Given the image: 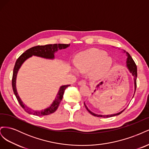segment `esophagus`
I'll use <instances>...</instances> for the list:
<instances>
[{
	"label": "esophagus",
	"instance_id": "esophagus-1",
	"mask_svg": "<svg viewBox=\"0 0 149 149\" xmlns=\"http://www.w3.org/2000/svg\"><path fill=\"white\" fill-rule=\"evenodd\" d=\"M86 84V81L84 79H81L78 82V85H84Z\"/></svg>",
	"mask_w": 149,
	"mask_h": 149
}]
</instances>
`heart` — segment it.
<instances>
[{
    "label": "heart",
    "instance_id": "b5f03b06",
    "mask_svg": "<svg viewBox=\"0 0 149 149\" xmlns=\"http://www.w3.org/2000/svg\"><path fill=\"white\" fill-rule=\"evenodd\" d=\"M112 63L111 58L100 49L92 48L83 52L77 56V63H74V71L91 70V74L99 78L105 74Z\"/></svg>",
    "mask_w": 149,
    "mask_h": 149
}]
</instances>
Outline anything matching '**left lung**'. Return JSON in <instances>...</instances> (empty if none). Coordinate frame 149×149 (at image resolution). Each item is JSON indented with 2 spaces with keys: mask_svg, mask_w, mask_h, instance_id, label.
Wrapping results in <instances>:
<instances>
[{
  "mask_svg": "<svg viewBox=\"0 0 149 149\" xmlns=\"http://www.w3.org/2000/svg\"><path fill=\"white\" fill-rule=\"evenodd\" d=\"M127 66L129 70L130 71V73L132 74V75L134 76V84H135V92H136V88H137V65L135 63L134 61L133 60L132 58H131V56H130L129 54L128 53H127ZM135 94V93H134ZM84 106L86 108V109L88 110V111L89 112L90 114H91L93 116H97V117H100V118H111V117H113L115 116H118L120 114H121L122 112H123L124 110H123V111H121L118 114H112V115H99V114H96L93 113L91 111H90L88 108L87 107V106H86L85 103L84 102Z\"/></svg>",
  "mask_w": 149,
  "mask_h": 149,
  "instance_id": "1",
  "label": "left lung"
}]
</instances>
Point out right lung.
<instances>
[{
  "mask_svg": "<svg viewBox=\"0 0 149 149\" xmlns=\"http://www.w3.org/2000/svg\"><path fill=\"white\" fill-rule=\"evenodd\" d=\"M70 46V44H49L46 45H38L36 47H33L32 48H30L27 50H26L24 53L18 58L13 68V76H12V89L14 93V94L16 96L17 100L20 104L21 107L23 108L25 111L30 114H33L34 116H47L49 114H51L55 112L58 109V106L60 105V103L62 100L64 92L67 87H68L70 85H65L62 86L60 87L59 91L58 93L56 95V97L55 98V100L53 101L52 104L47 109L42 110L41 111H34L30 109L26 105L22 102L20 98L19 97L18 93L17 92L16 89V77L17 72L19 71V68H20L22 63L27 59V58L31 57L32 55L37 56L40 57H42L45 58H49V59H53L54 58V53L55 52L58 51V49H65Z\"/></svg>",
  "mask_w": 149,
  "mask_h": 149,
  "instance_id": "right-lung-1",
  "label": "right lung"
}]
</instances>
